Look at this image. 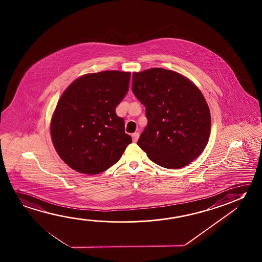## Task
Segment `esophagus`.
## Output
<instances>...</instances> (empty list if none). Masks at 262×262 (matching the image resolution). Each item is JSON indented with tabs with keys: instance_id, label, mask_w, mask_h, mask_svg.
I'll return each mask as SVG.
<instances>
[{
	"instance_id": "esophagus-1",
	"label": "esophagus",
	"mask_w": 262,
	"mask_h": 262,
	"mask_svg": "<svg viewBox=\"0 0 262 262\" xmlns=\"http://www.w3.org/2000/svg\"><path fill=\"white\" fill-rule=\"evenodd\" d=\"M132 137H133V142H137L138 139L140 137V134L138 133H133V135H132Z\"/></svg>"
}]
</instances>
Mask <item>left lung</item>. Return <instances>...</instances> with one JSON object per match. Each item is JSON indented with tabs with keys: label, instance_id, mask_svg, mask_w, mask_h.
I'll return each instance as SVG.
<instances>
[{
	"label": "left lung",
	"instance_id": "left-lung-1",
	"mask_svg": "<svg viewBox=\"0 0 262 262\" xmlns=\"http://www.w3.org/2000/svg\"><path fill=\"white\" fill-rule=\"evenodd\" d=\"M133 91L148 120L138 145L154 163L180 169L201 155L210 135V111L193 82L176 71L154 68L133 72Z\"/></svg>",
	"mask_w": 262,
	"mask_h": 262
}]
</instances>
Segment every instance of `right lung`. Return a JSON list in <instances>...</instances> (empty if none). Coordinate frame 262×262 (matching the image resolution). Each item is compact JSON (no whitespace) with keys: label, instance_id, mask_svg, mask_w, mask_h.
Wrapping results in <instances>:
<instances>
[{"label":"right lung","instance_id":"1","mask_svg":"<svg viewBox=\"0 0 262 262\" xmlns=\"http://www.w3.org/2000/svg\"><path fill=\"white\" fill-rule=\"evenodd\" d=\"M129 72L83 75L69 85L52 115V142L64 163L99 174L120 160L132 138L115 108L129 90Z\"/></svg>","mask_w":262,"mask_h":262}]
</instances>
